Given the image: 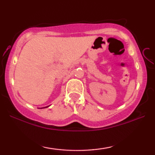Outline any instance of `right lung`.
<instances>
[{
	"label": "right lung",
	"mask_w": 155,
	"mask_h": 155,
	"mask_svg": "<svg viewBox=\"0 0 155 155\" xmlns=\"http://www.w3.org/2000/svg\"><path fill=\"white\" fill-rule=\"evenodd\" d=\"M49 107V106H48V107H43V108H39V109H44V108H47V107Z\"/></svg>",
	"instance_id": "add662e5"
}]
</instances>
